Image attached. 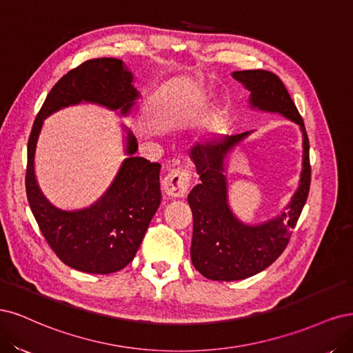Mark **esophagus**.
<instances>
[{
    "instance_id": "34e87169",
    "label": "esophagus",
    "mask_w": 353,
    "mask_h": 353,
    "mask_svg": "<svg viewBox=\"0 0 353 353\" xmlns=\"http://www.w3.org/2000/svg\"><path fill=\"white\" fill-rule=\"evenodd\" d=\"M192 173L189 168H176L163 179V189L168 196L181 198L190 186Z\"/></svg>"
}]
</instances>
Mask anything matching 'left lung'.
Wrapping results in <instances>:
<instances>
[{"label":"left lung","mask_w":353,"mask_h":353,"mask_svg":"<svg viewBox=\"0 0 353 353\" xmlns=\"http://www.w3.org/2000/svg\"><path fill=\"white\" fill-rule=\"evenodd\" d=\"M233 77L249 92V104L270 112H280L301 126L303 136V161L299 188L286 212L258 225L239 221L227 203L224 160L249 132L198 145L190 157L196 165L201 183L189 193L193 215L190 259L203 277L217 281L243 280L265 270L286 249L311 185L310 141L303 120L280 77L267 70L234 72Z\"/></svg>","instance_id":"1"}]
</instances>
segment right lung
Listing matches in <instances>:
<instances>
[{
	"mask_svg": "<svg viewBox=\"0 0 353 353\" xmlns=\"http://www.w3.org/2000/svg\"><path fill=\"white\" fill-rule=\"evenodd\" d=\"M133 74L117 59H94L77 65L57 82L42 104L28 142L26 195L39 229L55 255L65 265L92 274H110L126 267L143 241L161 202L158 163L133 157L138 142L128 130L126 154L111 186L94 205L61 211L42 195L35 177V150L43 119L79 102H94L123 116L139 92Z\"/></svg>",
	"mask_w": 353,
	"mask_h": 353,
	"instance_id": "add662e5",
	"label": "right lung"
}]
</instances>
